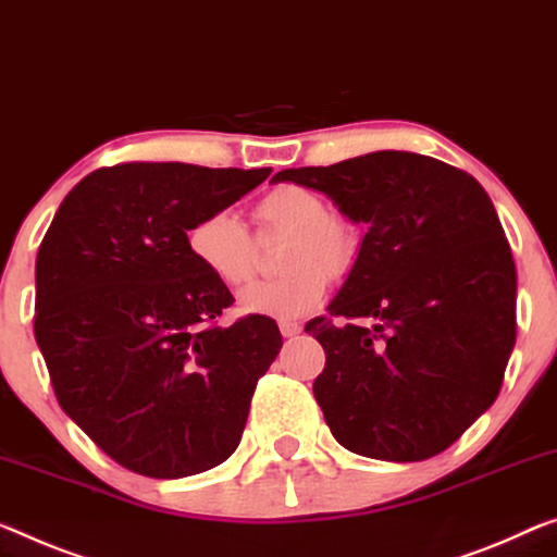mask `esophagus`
<instances>
[{"instance_id":"obj_1","label":"esophagus","mask_w":557,"mask_h":557,"mask_svg":"<svg viewBox=\"0 0 557 557\" xmlns=\"http://www.w3.org/2000/svg\"><path fill=\"white\" fill-rule=\"evenodd\" d=\"M278 329H281V333H284L286 338H294L296 333H301V323H296V321H281L278 323Z\"/></svg>"}]
</instances>
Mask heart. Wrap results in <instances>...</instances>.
Returning a JSON list of instances; mask_svg holds the SVG:
<instances>
[{
    "label": "heart",
    "instance_id": "heart-1",
    "mask_svg": "<svg viewBox=\"0 0 557 557\" xmlns=\"http://www.w3.org/2000/svg\"><path fill=\"white\" fill-rule=\"evenodd\" d=\"M256 236H286L278 267L284 273L259 281L238 296V308L269 319H298L321 301L329 278H344L361 253V226L348 213L329 211L326 201L304 186H276L253 203ZM189 251L219 284H249L259 263L251 231L231 211H213L189 228Z\"/></svg>",
    "mask_w": 557,
    "mask_h": 557
}]
</instances>
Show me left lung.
Listing matches in <instances>:
<instances>
[{"mask_svg": "<svg viewBox=\"0 0 557 557\" xmlns=\"http://www.w3.org/2000/svg\"><path fill=\"white\" fill-rule=\"evenodd\" d=\"M273 182L323 191L368 228L329 315L306 323L326 350L313 396L333 438L393 463L438 456L498 398L516 346V263L491 196L410 151Z\"/></svg>", "mask_w": 557, "mask_h": 557, "instance_id": "1", "label": "left lung"}]
</instances>
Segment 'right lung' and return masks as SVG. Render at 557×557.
<instances>
[{
    "mask_svg": "<svg viewBox=\"0 0 557 557\" xmlns=\"http://www.w3.org/2000/svg\"><path fill=\"white\" fill-rule=\"evenodd\" d=\"M271 169L132 161L66 194L37 253L34 336L59 406L119 466L203 473L236 450L256 383L278 356L269 315L221 329L231 290L186 231Z\"/></svg>",
    "mask_w": 557,
    "mask_h": 557,
    "instance_id": "right-lung-1",
    "label": "right lung"
}]
</instances>
